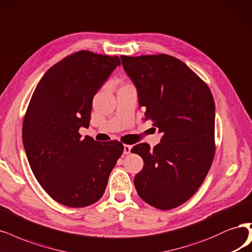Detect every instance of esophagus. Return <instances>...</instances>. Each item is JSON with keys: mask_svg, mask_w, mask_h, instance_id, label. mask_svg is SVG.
Masks as SVG:
<instances>
[{"mask_svg": "<svg viewBox=\"0 0 252 252\" xmlns=\"http://www.w3.org/2000/svg\"><path fill=\"white\" fill-rule=\"evenodd\" d=\"M131 148H132V146H130V145H124V154H129L130 153V151H131Z\"/></svg>", "mask_w": 252, "mask_h": 252, "instance_id": "1", "label": "esophagus"}]
</instances>
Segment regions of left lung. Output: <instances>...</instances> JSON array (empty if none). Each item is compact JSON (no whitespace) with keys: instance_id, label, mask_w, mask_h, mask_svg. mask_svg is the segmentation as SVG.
I'll return each mask as SVG.
<instances>
[{"instance_id":"8db88e82","label":"left lung","mask_w":252,"mask_h":252,"mask_svg":"<svg viewBox=\"0 0 252 252\" xmlns=\"http://www.w3.org/2000/svg\"><path fill=\"white\" fill-rule=\"evenodd\" d=\"M135 84L144 120L162 132L153 150L131 152L144 160L134 177L145 202L168 211L187 202L202 185L215 156V102L207 84L181 60L167 55L121 56Z\"/></svg>"}]
</instances>
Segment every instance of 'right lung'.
Instances as JSON below:
<instances>
[{
    "label": "right lung",
    "mask_w": 252,
    "mask_h": 252,
    "mask_svg": "<svg viewBox=\"0 0 252 252\" xmlns=\"http://www.w3.org/2000/svg\"><path fill=\"white\" fill-rule=\"evenodd\" d=\"M118 56L79 51L51 66L34 91L23 122V143L34 176L55 201L84 207L103 196L124 146L81 138L93 99Z\"/></svg>",
    "instance_id": "obj_1"
}]
</instances>
